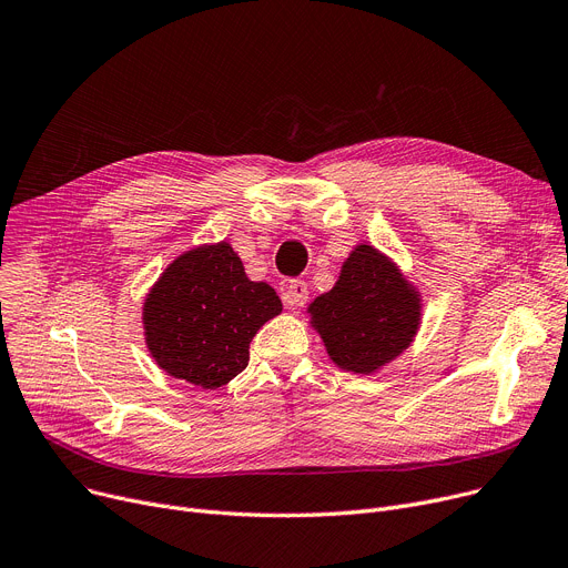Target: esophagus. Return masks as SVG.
Listing matches in <instances>:
<instances>
[{
  "instance_id": "esophagus-1",
  "label": "esophagus",
  "mask_w": 568,
  "mask_h": 568,
  "mask_svg": "<svg viewBox=\"0 0 568 568\" xmlns=\"http://www.w3.org/2000/svg\"><path fill=\"white\" fill-rule=\"evenodd\" d=\"M308 301V285L304 281H292L285 290V306L287 308H298Z\"/></svg>"
}]
</instances>
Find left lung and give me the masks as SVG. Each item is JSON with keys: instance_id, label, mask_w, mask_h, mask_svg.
<instances>
[{"instance_id": "obj_1", "label": "left lung", "mask_w": 568, "mask_h": 568, "mask_svg": "<svg viewBox=\"0 0 568 568\" xmlns=\"http://www.w3.org/2000/svg\"><path fill=\"white\" fill-rule=\"evenodd\" d=\"M308 313L339 369L374 374L410 347L423 320V296L386 253L358 244Z\"/></svg>"}]
</instances>
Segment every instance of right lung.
<instances>
[{
  "label": "right lung",
  "instance_id": "right-lung-1",
  "mask_svg": "<svg viewBox=\"0 0 568 568\" xmlns=\"http://www.w3.org/2000/svg\"><path fill=\"white\" fill-rule=\"evenodd\" d=\"M283 304L267 283L246 276L229 242L178 255L143 301L150 356L173 379L214 390L248 365V345Z\"/></svg>",
  "mask_w": 568,
  "mask_h": 568
}]
</instances>
